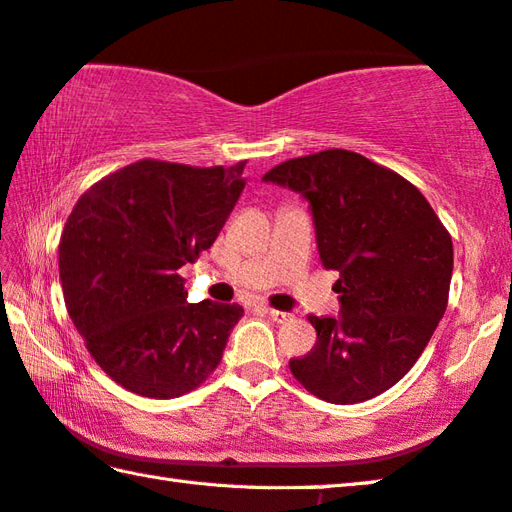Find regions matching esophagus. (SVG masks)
I'll list each match as a JSON object with an SVG mask.
<instances>
[{"label":"esophagus","instance_id":"1","mask_svg":"<svg viewBox=\"0 0 512 512\" xmlns=\"http://www.w3.org/2000/svg\"><path fill=\"white\" fill-rule=\"evenodd\" d=\"M268 315H271V318L275 320V322H288V320H291L293 318V315L291 313H286V311H280V309H268Z\"/></svg>","mask_w":512,"mask_h":512}]
</instances>
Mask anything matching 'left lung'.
Returning <instances> with one entry per match:
<instances>
[{
  "mask_svg": "<svg viewBox=\"0 0 512 512\" xmlns=\"http://www.w3.org/2000/svg\"><path fill=\"white\" fill-rule=\"evenodd\" d=\"M309 199L320 262L338 271V318L309 315L318 340L288 367L327 403L394 387L448 306L452 237L414 183L349 150L288 159L264 174Z\"/></svg>",
  "mask_w": 512,
  "mask_h": 512,
  "instance_id": "8db88e82",
  "label": "left lung"
}]
</instances>
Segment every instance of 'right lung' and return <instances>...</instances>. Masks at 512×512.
Returning a JSON list of instances; mask_svg holds the SVG:
<instances>
[{
	"label": "right lung",
	"instance_id": "add662e5",
	"mask_svg": "<svg viewBox=\"0 0 512 512\" xmlns=\"http://www.w3.org/2000/svg\"><path fill=\"white\" fill-rule=\"evenodd\" d=\"M244 167L143 159L102 176L73 206L58 248L64 302L91 358L129 392L176 398L221 362L244 309L188 304L179 268L215 244Z\"/></svg>",
	"mask_w": 512,
	"mask_h": 512
}]
</instances>
